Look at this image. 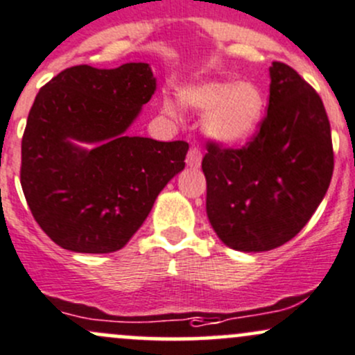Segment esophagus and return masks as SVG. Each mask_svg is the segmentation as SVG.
I'll list each match as a JSON object with an SVG mask.
<instances>
[{
  "instance_id": "1",
  "label": "esophagus",
  "mask_w": 355,
  "mask_h": 355,
  "mask_svg": "<svg viewBox=\"0 0 355 355\" xmlns=\"http://www.w3.org/2000/svg\"><path fill=\"white\" fill-rule=\"evenodd\" d=\"M202 163V153L197 146H192L187 153V165L190 168H199Z\"/></svg>"
}]
</instances>
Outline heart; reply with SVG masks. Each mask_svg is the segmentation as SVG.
<instances>
[{
  "mask_svg": "<svg viewBox=\"0 0 355 355\" xmlns=\"http://www.w3.org/2000/svg\"><path fill=\"white\" fill-rule=\"evenodd\" d=\"M178 100L187 109L206 112L204 132L221 146L248 141L259 130L266 112L263 92L250 81H199L182 88ZM163 110L168 115L177 114L170 102L163 103Z\"/></svg>",
  "mask_w": 355,
  "mask_h": 355,
  "instance_id": "heart-1",
  "label": "heart"
}]
</instances>
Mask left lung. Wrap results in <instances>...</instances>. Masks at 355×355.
I'll list each match as a JSON object with an SVG mask.
<instances>
[{
  "label": "left lung",
  "mask_w": 355,
  "mask_h": 355,
  "mask_svg": "<svg viewBox=\"0 0 355 355\" xmlns=\"http://www.w3.org/2000/svg\"><path fill=\"white\" fill-rule=\"evenodd\" d=\"M267 117L241 149L209 143L206 211L219 240L238 252L284 245L320 206L334 173L322 98L293 68L272 62Z\"/></svg>",
  "instance_id": "8db88e82"
}]
</instances>
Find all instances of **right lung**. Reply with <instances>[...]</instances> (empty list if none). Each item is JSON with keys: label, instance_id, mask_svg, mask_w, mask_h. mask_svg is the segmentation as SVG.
<instances>
[{"label": "right lung", "instance_id": "add662e5", "mask_svg": "<svg viewBox=\"0 0 355 355\" xmlns=\"http://www.w3.org/2000/svg\"><path fill=\"white\" fill-rule=\"evenodd\" d=\"M155 89L148 62H128L73 66L37 93L21 139L20 182L54 243L76 253L117 252L185 168V141L128 134Z\"/></svg>", "mask_w": 355, "mask_h": 355}]
</instances>
